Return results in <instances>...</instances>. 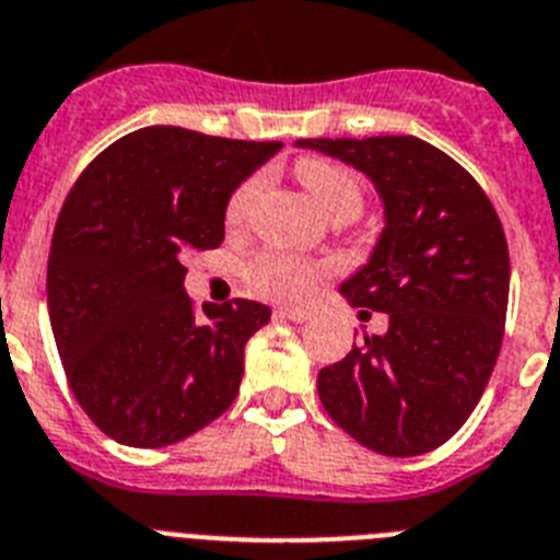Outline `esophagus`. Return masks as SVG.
Wrapping results in <instances>:
<instances>
[{"label": "esophagus", "instance_id": "34e87169", "mask_svg": "<svg viewBox=\"0 0 560 560\" xmlns=\"http://www.w3.org/2000/svg\"><path fill=\"white\" fill-rule=\"evenodd\" d=\"M279 316L290 318V322H307L313 316V310L310 307H279Z\"/></svg>", "mask_w": 560, "mask_h": 560}]
</instances>
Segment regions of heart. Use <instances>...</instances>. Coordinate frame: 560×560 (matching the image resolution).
<instances>
[{
	"label": "heart",
	"mask_w": 560,
	"mask_h": 560,
	"mask_svg": "<svg viewBox=\"0 0 560 560\" xmlns=\"http://www.w3.org/2000/svg\"><path fill=\"white\" fill-rule=\"evenodd\" d=\"M299 178L332 219H355L364 208L361 178L350 167L332 162V159H302L299 162ZM265 173H256V176L244 178L242 185L230 192L228 208H224V219H228L230 228H242L250 219L258 196L265 190ZM324 272H327V267L318 265V261L279 250L258 253L244 265L247 284L256 293L270 295V299H299V295L313 290V284L322 279Z\"/></svg>",
	"instance_id": "1"
}]
</instances>
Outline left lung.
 Returning a JSON list of instances; mask_svg holds the SVG:
<instances>
[{"mask_svg":"<svg viewBox=\"0 0 560 560\" xmlns=\"http://www.w3.org/2000/svg\"><path fill=\"white\" fill-rule=\"evenodd\" d=\"M368 173L387 228L341 293L387 313L384 336L318 373V398L347 435L393 458L450 441L481 401L504 341L510 250L490 196L416 136L302 139Z\"/></svg>","mask_w":560,"mask_h":560,"instance_id":"1","label":"left lung"}]
</instances>
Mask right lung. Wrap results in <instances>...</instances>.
I'll return each instance as SVG.
<instances>
[{
  "instance_id": "right-lung-1",
  "label": "right lung",
  "mask_w": 560,
  "mask_h": 560,
  "mask_svg": "<svg viewBox=\"0 0 560 560\" xmlns=\"http://www.w3.org/2000/svg\"><path fill=\"white\" fill-rule=\"evenodd\" d=\"M279 148L153 125L70 187L50 238V327L79 407L113 441L167 447L238 396L244 345L270 307L196 310L185 261L222 244L230 192Z\"/></svg>"
}]
</instances>
